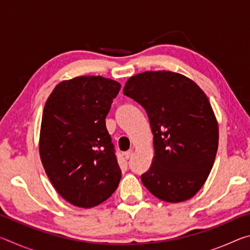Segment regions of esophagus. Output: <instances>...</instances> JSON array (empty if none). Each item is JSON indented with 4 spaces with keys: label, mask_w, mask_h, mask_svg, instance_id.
<instances>
[{
    "label": "esophagus",
    "mask_w": 250,
    "mask_h": 250,
    "mask_svg": "<svg viewBox=\"0 0 250 250\" xmlns=\"http://www.w3.org/2000/svg\"><path fill=\"white\" fill-rule=\"evenodd\" d=\"M132 154H133V150H129V151H126V152H125V158L126 159V160H129L131 156H132Z\"/></svg>",
    "instance_id": "obj_1"
}]
</instances>
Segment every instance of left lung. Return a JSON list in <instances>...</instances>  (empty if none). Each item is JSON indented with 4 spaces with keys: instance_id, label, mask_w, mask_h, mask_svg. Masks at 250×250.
I'll return each instance as SVG.
<instances>
[{
    "instance_id": "left-lung-1",
    "label": "left lung",
    "mask_w": 250,
    "mask_h": 250,
    "mask_svg": "<svg viewBox=\"0 0 250 250\" xmlns=\"http://www.w3.org/2000/svg\"><path fill=\"white\" fill-rule=\"evenodd\" d=\"M124 94L145 108L153 133L143 185L162 201L189 200L208 177L218 147V124L205 92L184 75L159 70L130 77Z\"/></svg>"
}]
</instances>
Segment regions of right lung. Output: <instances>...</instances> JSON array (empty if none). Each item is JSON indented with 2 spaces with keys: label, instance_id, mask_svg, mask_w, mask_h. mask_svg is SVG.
Masks as SVG:
<instances>
[{
  "label": "right lung",
  "instance_id": "obj_1",
  "mask_svg": "<svg viewBox=\"0 0 250 250\" xmlns=\"http://www.w3.org/2000/svg\"><path fill=\"white\" fill-rule=\"evenodd\" d=\"M121 84L101 76L59 83L46 101L40 155L46 174L64 200L90 208L112 195L121 179L105 128Z\"/></svg>",
  "mask_w": 250,
  "mask_h": 250
}]
</instances>
